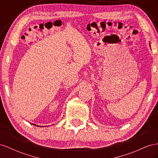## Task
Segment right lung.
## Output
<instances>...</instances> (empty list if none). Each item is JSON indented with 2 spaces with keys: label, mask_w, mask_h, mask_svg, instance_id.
Returning a JSON list of instances; mask_svg holds the SVG:
<instances>
[{
  "label": "right lung",
  "mask_w": 158,
  "mask_h": 158,
  "mask_svg": "<svg viewBox=\"0 0 158 158\" xmlns=\"http://www.w3.org/2000/svg\"><path fill=\"white\" fill-rule=\"evenodd\" d=\"M32 125H34V124H32ZM35 126H37V125H35ZM37 127H39V126H37Z\"/></svg>",
  "instance_id": "1"
}]
</instances>
